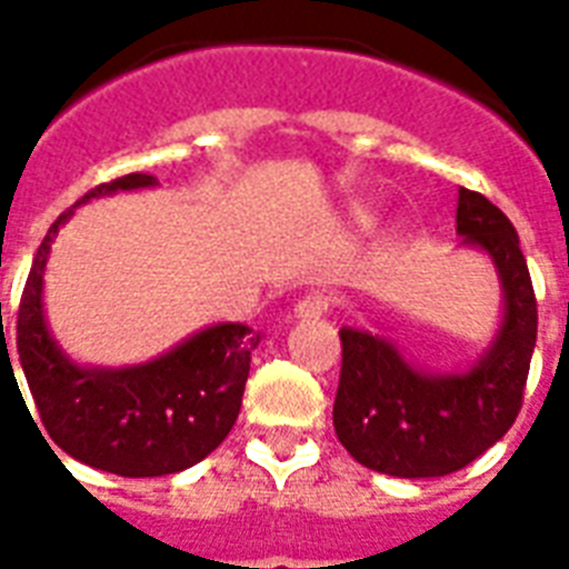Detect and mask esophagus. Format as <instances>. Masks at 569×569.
<instances>
[{
	"label": "esophagus",
	"mask_w": 569,
	"mask_h": 569,
	"mask_svg": "<svg viewBox=\"0 0 569 569\" xmlns=\"http://www.w3.org/2000/svg\"><path fill=\"white\" fill-rule=\"evenodd\" d=\"M330 310V298L321 292L303 295L301 301L295 303V319H321Z\"/></svg>",
	"instance_id": "1"
}]
</instances>
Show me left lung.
<instances>
[{
  "mask_svg": "<svg viewBox=\"0 0 569 569\" xmlns=\"http://www.w3.org/2000/svg\"><path fill=\"white\" fill-rule=\"evenodd\" d=\"M458 232L493 259L505 292L502 328L472 369L428 375L389 339L342 328L333 428L348 455L396 478H440L481 458L513 425L522 407L538 301L520 236L508 214L478 191H458Z\"/></svg>",
  "mask_w": 569,
  "mask_h": 569,
  "instance_id": "1",
  "label": "left lung"
}]
</instances>
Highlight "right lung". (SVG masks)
Here are the masks:
<instances>
[{
  "instance_id": "obj_1",
  "label": "right lung",
  "mask_w": 569,
  "mask_h": 569,
  "mask_svg": "<svg viewBox=\"0 0 569 569\" xmlns=\"http://www.w3.org/2000/svg\"><path fill=\"white\" fill-rule=\"evenodd\" d=\"M147 186H156V177L127 173L91 189L79 203ZM70 214L73 209L58 214L40 241L17 312V355L43 431L70 458L123 478L171 476L194 467L221 446L239 419L250 351L259 337L248 325L227 321L200 330L144 366H76L49 337L40 298L49 244ZM2 355L13 375L4 339Z\"/></svg>"
}]
</instances>
